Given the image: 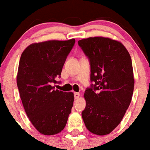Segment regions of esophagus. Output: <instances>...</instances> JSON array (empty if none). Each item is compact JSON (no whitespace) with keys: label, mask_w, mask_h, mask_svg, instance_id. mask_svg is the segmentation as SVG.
<instances>
[{"label":"esophagus","mask_w":150,"mask_h":150,"mask_svg":"<svg viewBox=\"0 0 150 150\" xmlns=\"http://www.w3.org/2000/svg\"><path fill=\"white\" fill-rule=\"evenodd\" d=\"M80 94L79 93H74V98L75 99H78L79 98Z\"/></svg>","instance_id":"esophagus-1"}]
</instances>
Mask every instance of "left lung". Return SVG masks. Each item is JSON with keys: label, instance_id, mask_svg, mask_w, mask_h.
Segmentation results:
<instances>
[{"label": "left lung", "instance_id": "obj_1", "mask_svg": "<svg viewBox=\"0 0 150 150\" xmlns=\"http://www.w3.org/2000/svg\"><path fill=\"white\" fill-rule=\"evenodd\" d=\"M78 44L90 65L81 116L89 131L99 136L110 133L122 121L134 87L130 54L122 43L104 37L79 40Z\"/></svg>", "mask_w": 150, "mask_h": 150}]
</instances>
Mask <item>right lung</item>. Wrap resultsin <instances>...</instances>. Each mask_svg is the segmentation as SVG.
Masks as SVG:
<instances>
[{
    "label": "right lung",
    "instance_id": "add662e5",
    "mask_svg": "<svg viewBox=\"0 0 150 150\" xmlns=\"http://www.w3.org/2000/svg\"><path fill=\"white\" fill-rule=\"evenodd\" d=\"M75 39L47 41L28 46L22 53L17 84L30 121L44 135H54L64 129L73 106L71 92L55 90Z\"/></svg>",
    "mask_w": 150,
    "mask_h": 150
}]
</instances>
